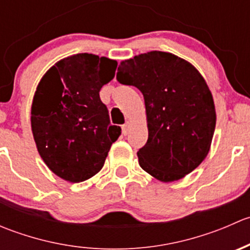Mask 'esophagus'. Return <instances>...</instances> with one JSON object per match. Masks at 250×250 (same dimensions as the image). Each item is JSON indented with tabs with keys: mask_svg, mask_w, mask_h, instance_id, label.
Returning a JSON list of instances; mask_svg holds the SVG:
<instances>
[{
	"mask_svg": "<svg viewBox=\"0 0 250 250\" xmlns=\"http://www.w3.org/2000/svg\"><path fill=\"white\" fill-rule=\"evenodd\" d=\"M129 128H130V123L129 122H125V125H122V133L125 135L128 134V132H129Z\"/></svg>",
	"mask_w": 250,
	"mask_h": 250,
	"instance_id": "1",
	"label": "esophagus"
}]
</instances>
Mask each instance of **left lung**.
Listing matches in <instances>:
<instances>
[{"label": "left lung", "instance_id": "1", "mask_svg": "<svg viewBox=\"0 0 250 250\" xmlns=\"http://www.w3.org/2000/svg\"><path fill=\"white\" fill-rule=\"evenodd\" d=\"M117 81L145 100L148 138L138 151L140 167L162 183L183 179L210 150L216 113L213 95L191 62L152 50L121 62Z\"/></svg>", "mask_w": 250, "mask_h": 250}]
</instances>
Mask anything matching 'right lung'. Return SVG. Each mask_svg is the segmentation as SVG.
<instances>
[{"label":"right lung","instance_id":"1","mask_svg":"<svg viewBox=\"0 0 250 250\" xmlns=\"http://www.w3.org/2000/svg\"><path fill=\"white\" fill-rule=\"evenodd\" d=\"M116 67V60L80 53L55 62L37 85L32 135L47 167L64 180L81 183L100 172L120 137L99 97Z\"/></svg>","mask_w":250,"mask_h":250}]
</instances>
